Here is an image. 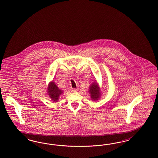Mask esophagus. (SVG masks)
I'll return each instance as SVG.
<instances>
[{
    "label": "esophagus",
    "instance_id": "obj_1",
    "mask_svg": "<svg viewBox=\"0 0 158 158\" xmlns=\"http://www.w3.org/2000/svg\"><path fill=\"white\" fill-rule=\"evenodd\" d=\"M71 90V91L72 92H76V91H77L78 89H77V88H72Z\"/></svg>",
    "mask_w": 158,
    "mask_h": 158
}]
</instances>
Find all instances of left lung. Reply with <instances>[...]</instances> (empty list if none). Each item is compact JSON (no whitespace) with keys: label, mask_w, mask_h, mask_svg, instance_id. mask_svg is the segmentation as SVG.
I'll return each instance as SVG.
<instances>
[{"label":"left lung","mask_w":158,"mask_h":158,"mask_svg":"<svg viewBox=\"0 0 158 158\" xmlns=\"http://www.w3.org/2000/svg\"><path fill=\"white\" fill-rule=\"evenodd\" d=\"M89 93H90L92 100H97L100 96V90L99 89V87L98 86L97 83H93L91 85L90 89H89Z\"/></svg>","instance_id":"1"}]
</instances>
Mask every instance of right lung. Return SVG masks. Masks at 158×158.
<instances>
[{"mask_svg":"<svg viewBox=\"0 0 158 158\" xmlns=\"http://www.w3.org/2000/svg\"><path fill=\"white\" fill-rule=\"evenodd\" d=\"M48 90V95L54 101H57L59 98V96L62 93V90H60L53 81L49 84Z\"/></svg>","mask_w":158,"mask_h":158,"instance_id":"right-lung-1","label":"right lung"}]
</instances>
